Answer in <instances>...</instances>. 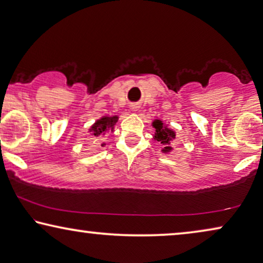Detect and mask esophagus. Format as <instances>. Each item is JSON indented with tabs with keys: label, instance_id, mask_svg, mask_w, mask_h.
Returning <instances> with one entry per match:
<instances>
[{
	"label": "esophagus",
	"instance_id": "obj_1",
	"mask_svg": "<svg viewBox=\"0 0 263 263\" xmlns=\"http://www.w3.org/2000/svg\"><path fill=\"white\" fill-rule=\"evenodd\" d=\"M130 108H131V111L137 112L139 109V106H138V105H136V104H132L131 106H130Z\"/></svg>",
	"mask_w": 263,
	"mask_h": 263
}]
</instances>
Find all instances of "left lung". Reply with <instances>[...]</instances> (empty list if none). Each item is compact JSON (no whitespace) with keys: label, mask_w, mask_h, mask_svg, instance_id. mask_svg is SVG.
Listing matches in <instances>:
<instances>
[{"label":"left lung","mask_w":263,"mask_h":263,"mask_svg":"<svg viewBox=\"0 0 263 263\" xmlns=\"http://www.w3.org/2000/svg\"><path fill=\"white\" fill-rule=\"evenodd\" d=\"M152 126H154L156 130L154 138L152 139H155L157 142L162 144L163 154H170V152L174 150L171 144L176 138H177L175 130H172L171 127H169V125L164 124V121L160 119H155L152 121Z\"/></svg>","instance_id":"obj_1"}]
</instances>
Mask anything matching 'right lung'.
Returning a JSON list of instances; mask_svg holds the SVG:
<instances>
[{
  "instance_id": "1",
  "label": "right lung",
  "mask_w": 263,
  "mask_h": 263,
  "mask_svg": "<svg viewBox=\"0 0 263 263\" xmlns=\"http://www.w3.org/2000/svg\"><path fill=\"white\" fill-rule=\"evenodd\" d=\"M119 117L118 116H104L101 117L100 119H98L96 123H94L91 127L88 128L89 136H92V138H94V140L99 142L100 139L104 138L105 135H107L108 132H113L115 131V126L118 121ZM105 143L101 144V146H105Z\"/></svg>"
}]
</instances>
